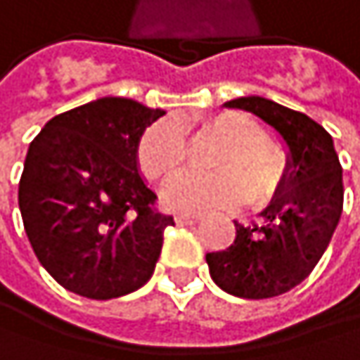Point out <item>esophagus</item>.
Returning a JSON list of instances; mask_svg holds the SVG:
<instances>
[{
    "mask_svg": "<svg viewBox=\"0 0 360 360\" xmlns=\"http://www.w3.org/2000/svg\"><path fill=\"white\" fill-rule=\"evenodd\" d=\"M174 220H176V224H182V227H186V224H195V222H199V220H201V216H199V214H176V216H174Z\"/></svg>",
    "mask_w": 360,
    "mask_h": 360,
    "instance_id": "34e87169",
    "label": "esophagus"
}]
</instances>
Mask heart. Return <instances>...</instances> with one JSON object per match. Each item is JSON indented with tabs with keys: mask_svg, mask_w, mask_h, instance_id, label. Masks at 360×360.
<instances>
[{
	"mask_svg": "<svg viewBox=\"0 0 360 360\" xmlns=\"http://www.w3.org/2000/svg\"><path fill=\"white\" fill-rule=\"evenodd\" d=\"M182 124H157L146 131L140 142L138 163L150 182L165 184L174 180L184 165ZM203 131L227 144L216 163L218 176L197 178L184 176L172 182L163 201L178 212H207L231 207L246 197L252 203L269 201L286 172V159L280 148L263 140V129L246 114L224 112L203 122Z\"/></svg>",
	"mask_w": 360,
	"mask_h": 360,
	"instance_id": "heart-1",
	"label": "heart"
}]
</instances>
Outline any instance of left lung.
Returning a JSON list of instances; mask_svg holds the SVG:
<instances>
[{
  "label": "left lung",
  "mask_w": 360,
  "mask_h": 360,
  "mask_svg": "<svg viewBox=\"0 0 360 360\" xmlns=\"http://www.w3.org/2000/svg\"><path fill=\"white\" fill-rule=\"evenodd\" d=\"M255 114L282 138L284 180L261 212L263 224L236 222V240L207 252L212 280L229 295L267 299L301 284L325 255L344 207L342 165L333 138L309 116L248 95L224 103Z\"/></svg>",
  "instance_id": "left-lung-1"
}]
</instances>
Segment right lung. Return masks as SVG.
<instances>
[{"mask_svg":"<svg viewBox=\"0 0 360 360\" xmlns=\"http://www.w3.org/2000/svg\"><path fill=\"white\" fill-rule=\"evenodd\" d=\"M163 114L101 97L51 118L29 144L18 207L37 261L63 288L114 299L150 280L174 218L153 210L138 148Z\"/></svg>","mask_w":360,"mask_h":360,"instance_id":"right-lung-1","label":"right lung"}]
</instances>
